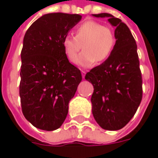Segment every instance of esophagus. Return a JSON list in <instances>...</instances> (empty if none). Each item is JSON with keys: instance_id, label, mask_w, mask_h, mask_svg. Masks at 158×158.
Returning <instances> with one entry per match:
<instances>
[{"instance_id": "esophagus-1", "label": "esophagus", "mask_w": 158, "mask_h": 158, "mask_svg": "<svg viewBox=\"0 0 158 158\" xmlns=\"http://www.w3.org/2000/svg\"><path fill=\"white\" fill-rule=\"evenodd\" d=\"M81 74H82L83 79H85V74H86V72L85 71H84V70H82V71H81Z\"/></svg>"}]
</instances>
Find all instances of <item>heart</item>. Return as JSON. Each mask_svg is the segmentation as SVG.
I'll return each instance as SVG.
<instances>
[{
  "label": "heart",
  "instance_id": "obj_1",
  "mask_svg": "<svg viewBox=\"0 0 158 158\" xmlns=\"http://www.w3.org/2000/svg\"><path fill=\"white\" fill-rule=\"evenodd\" d=\"M115 44L113 30L101 23L88 20L74 30V37L65 36L62 41L63 51L70 62H74L82 47L84 52L76 60L77 65L89 68L96 62L105 61Z\"/></svg>",
  "mask_w": 158,
  "mask_h": 158
}]
</instances>
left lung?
<instances>
[{"mask_svg":"<svg viewBox=\"0 0 158 158\" xmlns=\"http://www.w3.org/2000/svg\"><path fill=\"white\" fill-rule=\"evenodd\" d=\"M107 18L115 28L116 39L112 53L101 65L86 73L91 83L92 113L103 129L118 130L130 121L142 99V78L137 45L129 27L109 13L92 14Z\"/></svg>","mask_w":158,"mask_h":158,"instance_id":"obj_1","label":"left lung"}]
</instances>
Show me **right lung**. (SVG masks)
<instances>
[{
	"instance_id": "add662e5",
	"label": "right lung",
	"mask_w": 158,
	"mask_h": 158,
	"mask_svg": "<svg viewBox=\"0 0 158 158\" xmlns=\"http://www.w3.org/2000/svg\"><path fill=\"white\" fill-rule=\"evenodd\" d=\"M81 19L79 14L48 13L26 31L19 95L23 115L37 129L52 131L62 126L82 80L80 70L69 62L62 45Z\"/></svg>"
}]
</instances>
